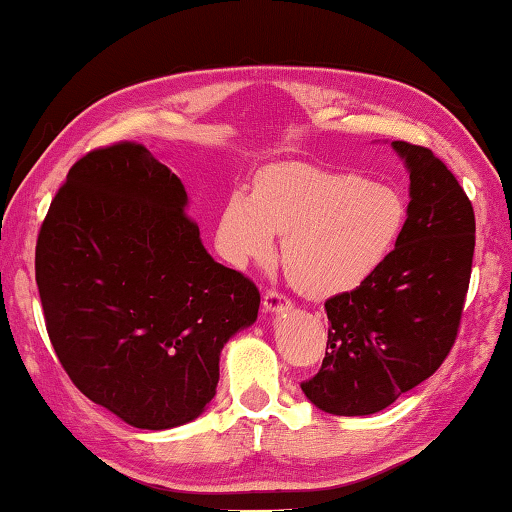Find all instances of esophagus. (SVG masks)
I'll use <instances>...</instances> for the list:
<instances>
[{
    "instance_id": "esophagus-1",
    "label": "esophagus",
    "mask_w": 512,
    "mask_h": 512,
    "mask_svg": "<svg viewBox=\"0 0 512 512\" xmlns=\"http://www.w3.org/2000/svg\"><path fill=\"white\" fill-rule=\"evenodd\" d=\"M289 301L285 298V294L283 292H278V289H267L265 292V296H263V305H265V310L267 312H276V310H281L283 305H287Z\"/></svg>"
}]
</instances>
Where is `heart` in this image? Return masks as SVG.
I'll return each instance as SVG.
<instances>
[{"mask_svg": "<svg viewBox=\"0 0 512 512\" xmlns=\"http://www.w3.org/2000/svg\"><path fill=\"white\" fill-rule=\"evenodd\" d=\"M403 200L356 176L285 162L260 173L256 196L234 191L220 218V243L234 263L272 258L287 236L283 263L303 294L327 298L361 285L397 240Z\"/></svg>", "mask_w": 512, "mask_h": 512, "instance_id": "heart-1", "label": "heart"}]
</instances>
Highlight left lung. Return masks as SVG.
<instances>
[{
    "label": "left lung",
    "instance_id": "obj_1",
    "mask_svg": "<svg viewBox=\"0 0 512 512\" xmlns=\"http://www.w3.org/2000/svg\"><path fill=\"white\" fill-rule=\"evenodd\" d=\"M410 169V205L392 252L350 289L325 301L327 350L301 383L316 408L374 414L426 381L457 341L475 254V211L428 147L394 140Z\"/></svg>",
    "mask_w": 512,
    "mask_h": 512
}]
</instances>
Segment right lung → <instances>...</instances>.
I'll list each match as a JSON object with an SVG mask.
<instances>
[{"label": "right lung", "mask_w": 512, "mask_h": 512, "mask_svg": "<svg viewBox=\"0 0 512 512\" xmlns=\"http://www.w3.org/2000/svg\"><path fill=\"white\" fill-rule=\"evenodd\" d=\"M180 178L138 142L71 167L37 234L48 339L84 397L144 430L214 399L220 350L256 321L260 292L200 243Z\"/></svg>", "instance_id": "right-lung-1"}]
</instances>
